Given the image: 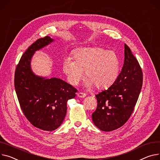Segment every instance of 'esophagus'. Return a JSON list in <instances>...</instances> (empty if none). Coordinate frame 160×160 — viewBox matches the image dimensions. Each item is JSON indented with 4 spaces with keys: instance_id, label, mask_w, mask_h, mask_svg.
<instances>
[{
    "instance_id": "esophagus-1",
    "label": "esophagus",
    "mask_w": 160,
    "mask_h": 160,
    "mask_svg": "<svg viewBox=\"0 0 160 160\" xmlns=\"http://www.w3.org/2000/svg\"><path fill=\"white\" fill-rule=\"evenodd\" d=\"M86 93H82V92H79V93H78V96L79 97H80V98H84V97H86Z\"/></svg>"
}]
</instances>
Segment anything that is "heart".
Listing matches in <instances>:
<instances>
[{
  "instance_id": "1",
  "label": "heart",
  "mask_w": 160,
  "mask_h": 160,
  "mask_svg": "<svg viewBox=\"0 0 160 160\" xmlns=\"http://www.w3.org/2000/svg\"><path fill=\"white\" fill-rule=\"evenodd\" d=\"M70 58L63 63V70L71 84L76 85L83 78L84 72L86 85L98 89L112 86L117 80L120 63L117 54L112 51L100 47H87L77 49Z\"/></svg>"
}]
</instances>
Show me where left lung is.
Listing matches in <instances>:
<instances>
[{"mask_svg":"<svg viewBox=\"0 0 160 160\" xmlns=\"http://www.w3.org/2000/svg\"><path fill=\"white\" fill-rule=\"evenodd\" d=\"M124 62L115 82L95 95L97 107L92 113L95 126L112 131L124 125L131 117L142 89L143 73L138 61L124 44Z\"/></svg>","mask_w":160,"mask_h":160,"instance_id":"1","label":"left lung"}]
</instances>
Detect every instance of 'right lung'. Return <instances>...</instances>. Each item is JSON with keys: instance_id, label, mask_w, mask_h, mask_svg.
<instances>
[{"instance_id": "1", "label": "right lung", "mask_w": 160, "mask_h": 160, "mask_svg": "<svg viewBox=\"0 0 160 160\" xmlns=\"http://www.w3.org/2000/svg\"><path fill=\"white\" fill-rule=\"evenodd\" d=\"M53 41L47 36L34 42L21 57L15 73V91L24 115L34 127L48 131L62 124L67 101L74 98L78 91L63 80L36 76L31 70V58L35 51Z\"/></svg>"}]
</instances>
